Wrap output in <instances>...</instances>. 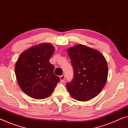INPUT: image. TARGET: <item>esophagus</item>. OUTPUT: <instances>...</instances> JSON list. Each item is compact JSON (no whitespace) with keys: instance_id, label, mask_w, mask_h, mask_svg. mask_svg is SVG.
<instances>
[{"instance_id":"esophagus-1","label":"esophagus","mask_w":128,"mask_h":128,"mask_svg":"<svg viewBox=\"0 0 128 128\" xmlns=\"http://www.w3.org/2000/svg\"><path fill=\"white\" fill-rule=\"evenodd\" d=\"M60 79V82H64V78H65V76L64 74L62 75V76H59Z\"/></svg>"}]
</instances>
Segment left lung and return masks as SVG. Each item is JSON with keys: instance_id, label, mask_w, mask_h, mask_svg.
<instances>
[{"instance_id": "1", "label": "left lung", "mask_w": 128, "mask_h": 128, "mask_svg": "<svg viewBox=\"0 0 128 128\" xmlns=\"http://www.w3.org/2000/svg\"><path fill=\"white\" fill-rule=\"evenodd\" d=\"M67 52L74 72L72 82L66 84L69 93L80 101L94 98L106 82L108 67L106 59L98 50L82 44L69 48Z\"/></svg>"}]
</instances>
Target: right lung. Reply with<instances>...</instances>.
<instances>
[{
	"instance_id": "obj_1",
	"label": "right lung",
	"mask_w": 128,
	"mask_h": 128,
	"mask_svg": "<svg viewBox=\"0 0 128 128\" xmlns=\"http://www.w3.org/2000/svg\"><path fill=\"white\" fill-rule=\"evenodd\" d=\"M54 51L50 43H40L20 54L15 66L18 84L23 92L37 100L49 97L60 82L49 62Z\"/></svg>"
}]
</instances>
